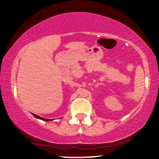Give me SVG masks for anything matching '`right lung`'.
I'll list each match as a JSON object with an SVG mask.
<instances>
[{
	"label": "right lung",
	"instance_id": "add662e5",
	"mask_svg": "<svg viewBox=\"0 0 159 159\" xmlns=\"http://www.w3.org/2000/svg\"><path fill=\"white\" fill-rule=\"evenodd\" d=\"M34 116H36V118H39V119H41V120H45V121H49V120H48V119H44V118L41 117V116H37V115H36V114H34Z\"/></svg>",
	"mask_w": 159,
	"mask_h": 159
}]
</instances>
